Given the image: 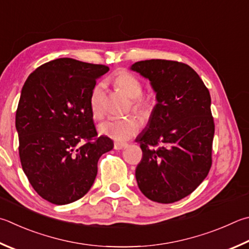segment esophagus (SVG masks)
<instances>
[{
    "label": "esophagus",
    "instance_id": "esophagus-1",
    "mask_svg": "<svg viewBox=\"0 0 249 249\" xmlns=\"http://www.w3.org/2000/svg\"><path fill=\"white\" fill-rule=\"evenodd\" d=\"M126 147H127V143L114 142V149H115V150H122V149H124Z\"/></svg>",
    "mask_w": 249,
    "mask_h": 249
}]
</instances>
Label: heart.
<instances>
[{
  "mask_svg": "<svg viewBox=\"0 0 249 249\" xmlns=\"http://www.w3.org/2000/svg\"><path fill=\"white\" fill-rule=\"evenodd\" d=\"M114 81L117 87L123 91L126 96L134 99V111L146 120L152 112V101L150 98L142 97L143 86L140 79L129 71H122L115 75ZM102 90L103 84L94 86L89 98L90 111L93 117L100 119L102 117ZM140 129V123L135 116L127 117H114L109 119L99 125L98 130L103 136L109 137L115 142H126L134 136H136Z\"/></svg>",
  "mask_w": 249,
  "mask_h": 249,
  "instance_id": "b5f03b06",
  "label": "heart"
}]
</instances>
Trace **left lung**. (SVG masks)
<instances>
[{"label": "left lung", "mask_w": 249, "mask_h": 249, "mask_svg": "<svg viewBox=\"0 0 249 249\" xmlns=\"http://www.w3.org/2000/svg\"><path fill=\"white\" fill-rule=\"evenodd\" d=\"M149 79L157 105L136 142L142 150L135 176L148 199L172 203L199 186L211 166L214 135L209 90L184 63L146 60L129 67Z\"/></svg>", "instance_id": "obj_1"}]
</instances>
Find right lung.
<instances>
[{
  "instance_id": "1",
  "label": "right lung",
  "mask_w": 249,
  "mask_h": 249,
  "mask_svg": "<svg viewBox=\"0 0 249 249\" xmlns=\"http://www.w3.org/2000/svg\"><path fill=\"white\" fill-rule=\"evenodd\" d=\"M105 65L63 57L33 71L22 86L16 111L22 170L38 195L55 205L84 197L98 160L113 149L98 137L89 98Z\"/></svg>"
}]
</instances>
